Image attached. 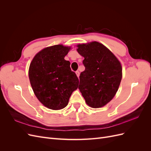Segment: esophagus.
<instances>
[{"label":"esophagus","instance_id":"obj_1","mask_svg":"<svg viewBox=\"0 0 151 151\" xmlns=\"http://www.w3.org/2000/svg\"><path fill=\"white\" fill-rule=\"evenodd\" d=\"M76 75H77V77H79V75H80V72H79L78 70H77V71H76Z\"/></svg>","mask_w":151,"mask_h":151}]
</instances>
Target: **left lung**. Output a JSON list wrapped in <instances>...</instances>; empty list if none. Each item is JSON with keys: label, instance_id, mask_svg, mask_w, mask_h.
<instances>
[{"label": "left lung", "instance_id": "obj_1", "mask_svg": "<svg viewBox=\"0 0 151 151\" xmlns=\"http://www.w3.org/2000/svg\"><path fill=\"white\" fill-rule=\"evenodd\" d=\"M77 52L84 57V71L79 76V89L87 104L97 108L115 96L122 77L120 62L101 43L93 42L77 45Z\"/></svg>", "mask_w": 151, "mask_h": 151}]
</instances>
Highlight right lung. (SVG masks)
Returning a JSON list of instances; mask_svg holds the SVG:
<instances>
[{
	"mask_svg": "<svg viewBox=\"0 0 151 151\" xmlns=\"http://www.w3.org/2000/svg\"><path fill=\"white\" fill-rule=\"evenodd\" d=\"M70 48L62 45L44 48L36 55L29 68L35 96L45 106L57 110L65 108L79 79L64 59Z\"/></svg>",
	"mask_w": 151,
	"mask_h": 151,
	"instance_id": "1",
	"label": "right lung"
}]
</instances>
